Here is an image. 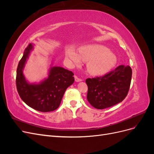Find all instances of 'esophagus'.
<instances>
[{"label":"esophagus","instance_id":"1","mask_svg":"<svg viewBox=\"0 0 154 154\" xmlns=\"http://www.w3.org/2000/svg\"><path fill=\"white\" fill-rule=\"evenodd\" d=\"M74 80L76 82H81L82 80L81 78H80L79 77H78L77 76H74Z\"/></svg>","mask_w":154,"mask_h":154}]
</instances>
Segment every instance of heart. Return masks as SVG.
Here are the masks:
<instances>
[{
	"mask_svg": "<svg viewBox=\"0 0 154 154\" xmlns=\"http://www.w3.org/2000/svg\"><path fill=\"white\" fill-rule=\"evenodd\" d=\"M66 57L75 64H79L80 58L88 62L87 69L92 75H101L112 68L117 62L114 54L102 45H90L79 49V55L72 48L66 51Z\"/></svg>",
	"mask_w": 154,
	"mask_h": 154,
	"instance_id": "heart-1",
	"label": "heart"
}]
</instances>
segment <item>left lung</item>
<instances>
[{
	"label": "left lung",
	"instance_id": "1",
	"mask_svg": "<svg viewBox=\"0 0 154 154\" xmlns=\"http://www.w3.org/2000/svg\"><path fill=\"white\" fill-rule=\"evenodd\" d=\"M132 74L131 67L122 65L103 76L87 78L88 101L97 109L122 102L128 94Z\"/></svg>",
	"mask_w": 154,
	"mask_h": 154
}]
</instances>
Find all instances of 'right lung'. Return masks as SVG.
Returning <instances> with one entry per match:
<instances>
[{
	"label": "right lung",
	"mask_w": 154,
	"mask_h": 154,
	"mask_svg": "<svg viewBox=\"0 0 154 154\" xmlns=\"http://www.w3.org/2000/svg\"><path fill=\"white\" fill-rule=\"evenodd\" d=\"M32 48V44H29L18 63L17 89L22 101L31 108L43 112L53 111L58 108L65 92L74 83V74L61 67H52L47 79L38 84L29 83L23 74V69Z\"/></svg>",
	"instance_id": "obj_1"
}]
</instances>
